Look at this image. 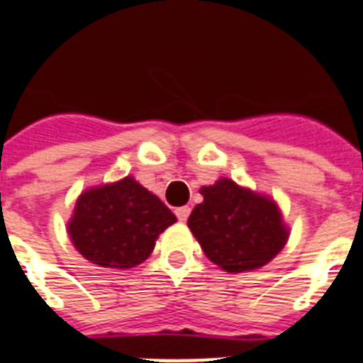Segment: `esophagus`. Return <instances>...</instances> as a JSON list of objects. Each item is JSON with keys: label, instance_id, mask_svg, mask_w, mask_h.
I'll return each instance as SVG.
<instances>
[{"label": "esophagus", "instance_id": "esophagus-1", "mask_svg": "<svg viewBox=\"0 0 363 363\" xmlns=\"http://www.w3.org/2000/svg\"><path fill=\"white\" fill-rule=\"evenodd\" d=\"M189 215H191V207L189 206L178 207V209H176V216H178V220H182V222H185V220L189 218Z\"/></svg>", "mask_w": 363, "mask_h": 363}]
</instances>
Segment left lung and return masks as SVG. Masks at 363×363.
Here are the masks:
<instances>
[{
	"label": "left lung",
	"instance_id": "8db88e82",
	"mask_svg": "<svg viewBox=\"0 0 363 363\" xmlns=\"http://www.w3.org/2000/svg\"><path fill=\"white\" fill-rule=\"evenodd\" d=\"M203 202L187 220L209 261L238 274L270 262L286 244L288 231L270 198L224 178L200 189Z\"/></svg>",
	"mask_w": 363,
	"mask_h": 363
}]
</instances>
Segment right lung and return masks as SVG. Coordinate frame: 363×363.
I'll use <instances>...</instances> for the list:
<instances>
[{
    "instance_id": "obj_1",
    "label": "right lung",
    "mask_w": 363,
    "mask_h": 363,
    "mask_svg": "<svg viewBox=\"0 0 363 363\" xmlns=\"http://www.w3.org/2000/svg\"><path fill=\"white\" fill-rule=\"evenodd\" d=\"M176 216L134 178L80 194L69 235L82 255L102 268H134L154 250Z\"/></svg>"
}]
</instances>
